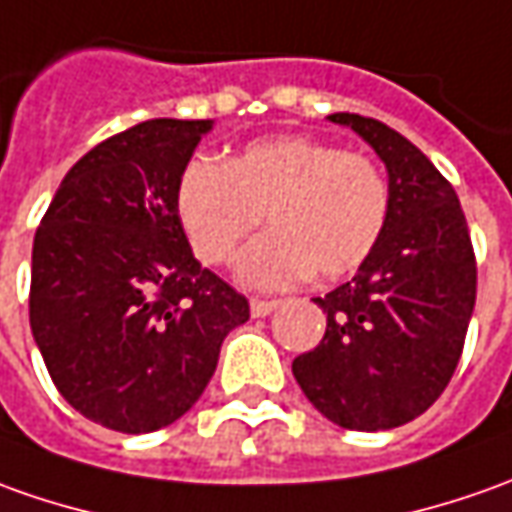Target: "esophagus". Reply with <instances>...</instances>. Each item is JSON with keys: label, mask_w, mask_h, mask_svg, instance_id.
Here are the masks:
<instances>
[{"label": "esophagus", "mask_w": 512, "mask_h": 512, "mask_svg": "<svg viewBox=\"0 0 512 512\" xmlns=\"http://www.w3.org/2000/svg\"><path fill=\"white\" fill-rule=\"evenodd\" d=\"M277 308V300H252L249 302V311H252V316H269L271 311Z\"/></svg>", "instance_id": "34e87169"}]
</instances>
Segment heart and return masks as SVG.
I'll list each match as a JSON object with an SVG mask.
<instances>
[{"mask_svg": "<svg viewBox=\"0 0 512 512\" xmlns=\"http://www.w3.org/2000/svg\"><path fill=\"white\" fill-rule=\"evenodd\" d=\"M173 212L198 260L224 266L266 215L269 232L246 246L238 280L277 291L308 274L356 271L384 235L387 176L370 156L311 137L260 139L224 162L193 156L173 187Z\"/></svg>", "mask_w": 512, "mask_h": 512, "instance_id": "obj_1", "label": "heart"}]
</instances>
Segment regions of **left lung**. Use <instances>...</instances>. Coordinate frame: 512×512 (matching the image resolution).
I'll return each instance as SVG.
<instances>
[{
    "label": "left lung",
    "mask_w": 512,
    "mask_h": 512,
    "mask_svg": "<svg viewBox=\"0 0 512 512\" xmlns=\"http://www.w3.org/2000/svg\"><path fill=\"white\" fill-rule=\"evenodd\" d=\"M328 120L384 162L389 218L356 277L314 300L328 328L291 370L330 423L387 431L423 415L457 370L476 302L474 249L460 198L423 151L373 117Z\"/></svg>",
    "instance_id": "left-lung-1"
}]
</instances>
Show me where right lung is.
Instances as JSON below:
<instances>
[{"label":"right lung","mask_w":512,"mask_h":512,"mask_svg":"<svg viewBox=\"0 0 512 512\" xmlns=\"http://www.w3.org/2000/svg\"><path fill=\"white\" fill-rule=\"evenodd\" d=\"M212 120H148L95 145L33 241L30 328L72 409L145 434L201 398L249 302L201 269L173 187Z\"/></svg>","instance_id":"right-lung-1"}]
</instances>
